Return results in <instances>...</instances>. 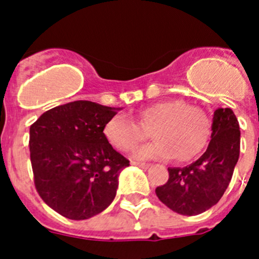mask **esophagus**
Returning <instances> with one entry per match:
<instances>
[{
	"mask_svg": "<svg viewBox=\"0 0 259 259\" xmlns=\"http://www.w3.org/2000/svg\"><path fill=\"white\" fill-rule=\"evenodd\" d=\"M131 163L134 164V166H139V167H141V168H148V167L150 166L149 163H143V162H136V161H132Z\"/></svg>",
	"mask_w": 259,
	"mask_h": 259,
	"instance_id": "1",
	"label": "esophagus"
}]
</instances>
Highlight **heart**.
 <instances>
[{"label": "heart", "instance_id": "b5f03b06", "mask_svg": "<svg viewBox=\"0 0 259 259\" xmlns=\"http://www.w3.org/2000/svg\"><path fill=\"white\" fill-rule=\"evenodd\" d=\"M139 119L118 113L106 122L104 135L115 149L131 152L140 143L153 136L157 141L135 150L139 159H168L176 155L182 162L192 161L206 145L210 136V120L197 106H188L182 100H166L139 110Z\"/></svg>", "mask_w": 259, "mask_h": 259}]
</instances>
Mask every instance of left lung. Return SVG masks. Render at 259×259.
Segmentation results:
<instances>
[{
    "label": "left lung",
    "mask_w": 259,
    "mask_h": 259,
    "mask_svg": "<svg viewBox=\"0 0 259 259\" xmlns=\"http://www.w3.org/2000/svg\"><path fill=\"white\" fill-rule=\"evenodd\" d=\"M211 140L197 161L168 167V180L155 194L167 207L182 215H197L218 203L232 179L240 155V128L230 107L214 111Z\"/></svg>",
    "instance_id": "left-lung-1"
}]
</instances>
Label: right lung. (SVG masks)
Instances as JSON below:
<instances>
[{
  "instance_id": "add662e5",
  "label": "right lung",
  "mask_w": 259,
  "mask_h": 259,
  "mask_svg": "<svg viewBox=\"0 0 259 259\" xmlns=\"http://www.w3.org/2000/svg\"><path fill=\"white\" fill-rule=\"evenodd\" d=\"M116 110L80 100L48 110L29 127L36 191L62 217L84 221L113 202L119 174L130 166L104 135Z\"/></svg>"
}]
</instances>
